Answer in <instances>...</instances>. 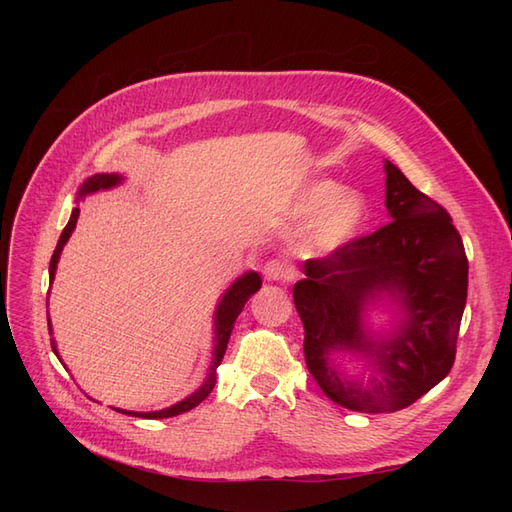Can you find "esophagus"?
<instances>
[{
    "label": "esophagus",
    "mask_w": 512,
    "mask_h": 512,
    "mask_svg": "<svg viewBox=\"0 0 512 512\" xmlns=\"http://www.w3.org/2000/svg\"><path fill=\"white\" fill-rule=\"evenodd\" d=\"M265 280L269 282H288L292 280V267L286 260L273 258L265 265Z\"/></svg>",
    "instance_id": "obj_1"
}]
</instances>
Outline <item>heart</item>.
<instances>
[{
    "instance_id": "b5f03b06",
    "label": "heart",
    "mask_w": 512,
    "mask_h": 512,
    "mask_svg": "<svg viewBox=\"0 0 512 512\" xmlns=\"http://www.w3.org/2000/svg\"><path fill=\"white\" fill-rule=\"evenodd\" d=\"M299 209L318 211L305 235V247L312 252H335L348 245L365 224V200L344 192L335 181H318L305 190Z\"/></svg>"
}]
</instances>
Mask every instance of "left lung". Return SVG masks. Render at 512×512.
<instances>
[{"label": "left lung", "instance_id": "1", "mask_svg": "<svg viewBox=\"0 0 512 512\" xmlns=\"http://www.w3.org/2000/svg\"><path fill=\"white\" fill-rule=\"evenodd\" d=\"M384 173L391 222L305 260V280L292 288L309 374L335 404L367 414L408 408L448 376L468 299V258L451 215L389 160ZM384 296L400 305V322L374 338L362 316ZM333 351H361L372 376L346 379Z\"/></svg>", "mask_w": 512, "mask_h": 512}]
</instances>
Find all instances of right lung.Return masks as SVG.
<instances>
[{
  "mask_svg": "<svg viewBox=\"0 0 512 512\" xmlns=\"http://www.w3.org/2000/svg\"><path fill=\"white\" fill-rule=\"evenodd\" d=\"M121 179H123L121 175H108V173L89 177V179L81 185L79 198H76V200H83V198H85L87 194H91V192L115 188L117 183H121ZM79 213H81L79 207L72 209L70 222L66 224L64 232H61V237H59V241H57L55 252H53V256H51V265H49L51 284H53V280H55V269H57V262H59V254H61V250H64V245L68 243V239H70V235H72V230H74V226H76V220H79ZM260 286H262L260 275H258L256 271H250V273L241 275L237 282H232V286L224 292L222 301L218 303V309H215V320H213V324H215L213 363H211V369H209V374H207L205 382L200 384L198 389H196L190 397H185V399L179 401V404L170 406V408H166V410H158V412H130V410H119V408H117V412L130 414V416H138V418H170V416H177V414H183V412H188V410L196 408V406L200 404V401L207 399L209 393L213 391V386H215V369H218V365H220L222 359H224V352H226V346H228V339H230L232 327H235V320H237V316L241 314V309H243V305L247 303V299H250L254 292H258ZM49 322H51V320H49ZM49 331H51V324H49ZM51 346H53V352L57 354V348H55L53 339H51ZM57 356H59V354H57ZM59 361H61V359H59Z\"/></svg>",
  "mask_w": 512,
  "mask_h": 512,
  "instance_id": "1",
  "label": "right lung"
}]
</instances>
